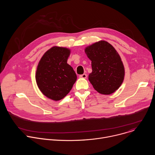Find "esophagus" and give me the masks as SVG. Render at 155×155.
I'll use <instances>...</instances> for the list:
<instances>
[{"instance_id": "obj_1", "label": "esophagus", "mask_w": 155, "mask_h": 155, "mask_svg": "<svg viewBox=\"0 0 155 155\" xmlns=\"http://www.w3.org/2000/svg\"><path fill=\"white\" fill-rule=\"evenodd\" d=\"M87 77V75L86 74H83L82 75H80V78H86Z\"/></svg>"}]
</instances>
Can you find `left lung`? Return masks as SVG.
<instances>
[{
	"instance_id": "8db88e82",
	"label": "left lung",
	"mask_w": 155,
	"mask_h": 155,
	"mask_svg": "<svg viewBox=\"0 0 155 155\" xmlns=\"http://www.w3.org/2000/svg\"><path fill=\"white\" fill-rule=\"evenodd\" d=\"M91 61L92 72L88 78L101 94H110L117 90L124 77L121 58L114 47L105 41H99L85 49Z\"/></svg>"
}]
</instances>
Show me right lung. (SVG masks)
Instances as JSON below:
<instances>
[{
  "mask_svg": "<svg viewBox=\"0 0 155 155\" xmlns=\"http://www.w3.org/2000/svg\"><path fill=\"white\" fill-rule=\"evenodd\" d=\"M70 50L54 47L43 54L37 66L35 79L41 93L59 101L67 95L77 80L73 68L67 63Z\"/></svg>",
  "mask_w": 155,
  "mask_h": 155,
  "instance_id": "1",
  "label": "right lung"
}]
</instances>
